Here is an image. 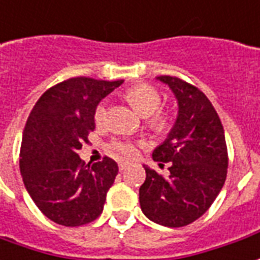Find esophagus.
<instances>
[{
	"label": "esophagus",
	"instance_id": "obj_1",
	"mask_svg": "<svg viewBox=\"0 0 260 260\" xmlns=\"http://www.w3.org/2000/svg\"><path fill=\"white\" fill-rule=\"evenodd\" d=\"M118 165H119V171H125L126 168L129 167V162H126V160H121Z\"/></svg>",
	"mask_w": 260,
	"mask_h": 260
}]
</instances>
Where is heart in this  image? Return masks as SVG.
<instances>
[{
  "label": "heart",
  "instance_id": "b5f03b06",
  "mask_svg": "<svg viewBox=\"0 0 260 260\" xmlns=\"http://www.w3.org/2000/svg\"><path fill=\"white\" fill-rule=\"evenodd\" d=\"M125 98L141 115L148 116V122L153 129L160 131L168 125V115L159 109L162 105V95L156 88L148 84H139L129 88L125 92ZM107 118L108 102L101 101L93 109V121L96 125H104L107 122ZM108 148L119 155L131 158L137 153L138 142L128 138H114Z\"/></svg>",
  "mask_w": 260,
  "mask_h": 260
}]
</instances>
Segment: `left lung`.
Returning a JSON list of instances; mask_svg holds the SVG:
<instances>
[{"instance_id": "8db88e82", "label": "left lung", "mask_w": 260, "mask_h": 260, "mask_svg": "<svg viewBox=\"0 0 260 260\" xmlns=\"http://www.w3.org/2000/svg\"><path fill=\"white\" fill-rule=\"evenodd\" d=\"M178 100V118L164 144L152 153L168 176L145 167L139 188L144 215L155 223L181 228L201 218L222 189L228 172V148L218 112L199 88L176 77L160 75Z\"/></svg>"}]
</instances>
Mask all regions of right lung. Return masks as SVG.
Returning a JSON list of instances; mask_svg holds the SVG:
<instances>
[{"label": "right lung", "instance_id": "add662e5", "mask_svg": "<svg viewBox=\"0 0 260 260\" xmlns=\"http://www.w3.org/2000/svg\"><path fill=\"white\" fill-rule=\"evenodd\" d=\"M122 82L65 79L42 93L26 119L19 152L22 181L38 209L58 225H86L104 211L118 165L108 156L85 165L78 151L95 129V107Z\"/></svg>", "mask_w": 260, "mask_h": 260}]
</instances>
